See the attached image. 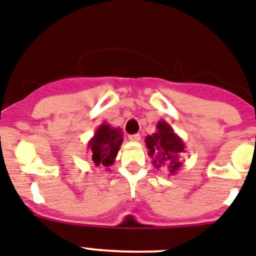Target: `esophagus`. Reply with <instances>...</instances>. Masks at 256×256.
Listing matches in <instances>:
<instances>
[{
  "instance_id": "34e87169",
  "label": "esophagus",
  "mask_w": 256,
  "mask_h": 256,
  "mask_svg": "<svg viewBox=\"0 0 256 256\" xmlns=\"http://www.w3.org/2000/svg\"><path fill=\"white\" fill-rule=\"evenodd\" d=\"M128 138H130V141H132V142H138L140 140H141V136H140V134H130Z\"/></svg>"
}]
</instances>
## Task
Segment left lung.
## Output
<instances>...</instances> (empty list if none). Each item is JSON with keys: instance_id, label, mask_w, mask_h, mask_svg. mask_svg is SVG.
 Masks as SVG:
<instances>
[{"instance_id": "8db88e82", "label": "left lung", "mask_w": 256, "mask_h": 256, "mask_svg": "<svg viewBox=\"0 0 256 256\" xmlns=\"http://www.w3.org/2000/svg\"><path fill=\"white\" fill-rule=\"evenodd\" d=\"M145 144L155 168L159 170L166 166L170 176L178 174L182 166L180 156L185 152V144L166 120L158 122L156 132L146 136Z\"/></svg>"}]
</instances>
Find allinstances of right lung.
Instances as JSON below:
<instances>
[{"label":"right lung","mask_w":256,"mask_h":256,"mask_svg":"<svg viewBox=\"0 0 256 256\" xmlns=\"http://www.w3.org/2000/svg\"><path fill=\"white\" fill-rule=\"evenodd\" d=\"M123 144V133L120 128H112L110 124H101L94 136L88 141L92 160L96 166L108 168L114 164L120 146Z\"/></svg>","instance_id":"right-lung-1"}]
</instances>
